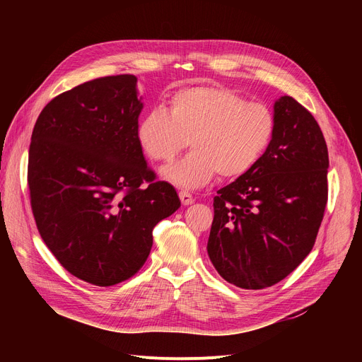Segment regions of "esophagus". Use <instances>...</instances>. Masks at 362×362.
I'll list each match as a JSON object with an SVG mask.
<instances>
[{
	"mask_svg": "<svg viewBox=\"0 0 362 362\" xmlns=\"http://www.w3.org/2000/svg\"><path fill=\"white\" fill-rule=\"evenodd\" d=\"M179 198H180V201H182V204H183V205H191V204H194V202H195L194 197H192L191 194L185 192V191H180V192H179Z\"/></svg>",
	"mask_w": 362,
	"mask_h": 362,
	"instance_id": "34e87169",
	"label": "esophagus"
}]
</instances>
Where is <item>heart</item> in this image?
Instances as JSON below:
<instances>
[{
    "mask_svg": "<svg viewBox=\"0 0 362 362\" xmlns=\"http://www.w3.org/2000/svg\"><path fill=\"white\" fill-rule=\"evenodd\" d=\"M276 132L269 105L246 101L220 86H191L176 90L167 111L154 108L139 120L136 138L145 154L168 163L189 145L194 151L163 170L168 182L195 189L218 173L238 179L258 163Z\"/></svg>",
    "mask_w": 362,
    "mask_h": 362,
    "instance_id": "obj_1",
    "label": "heart"
}]
</instances>
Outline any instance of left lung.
Returning <instances> with one entry per match:
<instances>
[{
	"label": "left lung",
	"mask_w": 362,
	"mask_h": 362,
	"mask_svg": "<svg viewBox=\"0 0 362 362\" xmlns=\"http://www.w3.org/2000/svg\"><path fill=\"white\" fill-rule=\"evenodd\" d=\"M274 117L269 148L213 204L208 257L242 289L289 276L311 252L327 204L329 152L318 123L288 95L274 103Z\"/></svg>",
	"instance_id": "obj_1"
}]
</instances>
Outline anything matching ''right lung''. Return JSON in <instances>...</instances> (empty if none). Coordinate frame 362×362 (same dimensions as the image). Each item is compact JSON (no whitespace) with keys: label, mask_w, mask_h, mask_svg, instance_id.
Returning a JSON list of instances; mask_svg holds the SVG:
<instances>
[{"label":"right lung","mask_w":362,"mask_h":362,"mask_svg":"<svg viewBox=\"0 0 362 362\" xmlns=\"http://www.w3.org/2000/svg\"><path fill=\"white\" fill-rule=\"evenodd\" d=\"M136 82L107 76L63 92L32 132L28 183L37 230L70 274L95 286L136 274L152 229L180 206L138 142Z\"/></svg>","instance_id":"obj_1"}]
</instances>
